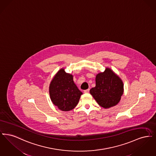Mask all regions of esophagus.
Here are the masks:
<instances>
[{"label":"esophagus","mask_w":156,"mask_h":156,"mask_svg":"<svg viewBox=\"0 0 156 156\" xmlns=\"http://www.w3.org/2000/svg\"><path fill=\"white\" fill-rule=\"evenodd\" d=\"M89 89H86V90H84V92L85 93H89Z\"/></svg>","instance_id":"1"}]
</instances>
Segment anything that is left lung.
Listing matches in <instances>:
<instances>
[{
  "label": "left lung",
  "mask_w": 156,
  "mask_h": 156,
  "mask_svg": "<svg viewBox=\"0 0 156 156\" xmlns=\"http://www.w3.org/2000/svg\"><path fill=\"white\" fill-rule=\"evenodd\" d=\"M95 81L96 86L90 89V93L98 104L109 108L119 103L123 93V84L118 75L106 68L104 73L97 75Z\"/></svg>",
  "instance_id": "obj_1"
}]
</instances>
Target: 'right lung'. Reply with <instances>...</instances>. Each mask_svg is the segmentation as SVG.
<instances>
[{
  "instance_id": "right-lung-1",
  "label": "right lung",
  "mask_w": 156,
  "mask_h": 156,
  "mask_svg": "<svg viewBox=\"0 0 156 156\" xmlns=\"http://www.w3.org/2000/svg\"><path fill=\"white\" fill-rule=\"evenodd\" d=\"M49 92L52 103L62 111L73 109L82 94L75 84L73 75L67 74L64 69H60L52 79Z\"/></svg>"
}]
</instances>
